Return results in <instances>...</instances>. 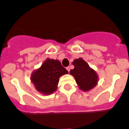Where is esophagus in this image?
<instances>
[{"label":"esophagus","instance_id":"obj_1","mask_svg":"<svg viewBox=\"0 0 129 129\" xmlns=\"http://www.w3.org/2000/svg\"><path fill=\"white\" fill-rule=\"evenodd\" d=\"M67 70H68V72H70V67H67Z\"/></svg>","mask_w":129,"mask_h":129}]
</instances>
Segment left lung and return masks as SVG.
Listing matches in <instances>:
<instances>
[{"label": "left lung", "mask_w": 129, "mask_h": 129, "mask_svg": "<svg viewBox=\"0 0 129 129\" xmlns=\"http://www.w3.org/2000/svg\"><path fill=\"white\" fill-rule=\"evenodd\" d=\"M72 64L74 68L70 70V73L74 77L81 90L88 91L97 85L98 75L83 59H76Z\"/></svg>", "instance_id": "obj_1"}]
</instances>
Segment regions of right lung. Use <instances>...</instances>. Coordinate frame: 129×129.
Returning <instances> with one entry per match:
<instances>
[{"instance_id":"1","label":"right lung","mask_w":129,"mask_h":129,"mask_svg":"<svg viewBox=\"0 0 129 129\" xmlns=\"http://www.w3.org/2000/svg\"><path fill=\"white\" fill-rule=\"evenodd\" d=\"M68 73L60 61L47 59L41 68L33 73L31 79L39 92L48 95L57 90L60 76Z\"/></svg>"}]
</instances>
